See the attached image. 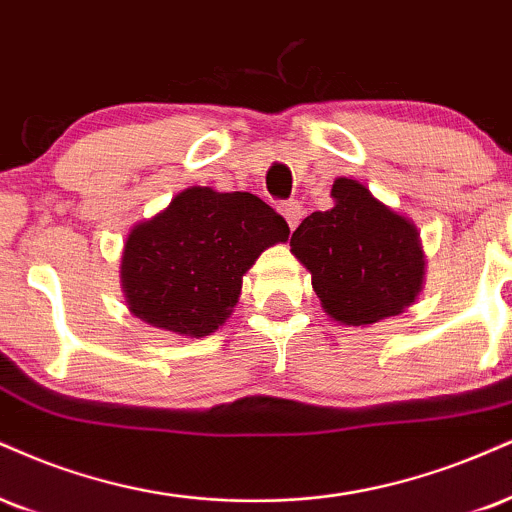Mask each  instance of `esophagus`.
<instances>
[{
    "label": "esophagus",
    "instance_id": "1",
    "mask_svg": "<svg viewBox=\"0 0 512 512\" xmlns=\"http://www.w3.org/2000/svg\"><path fill=\"white\" fill-rule=\"evenodd\" d=\"M279 212L283 214V217H286L288 226H291V231H293L295 226L300 224V219H303L305 209H303V205H300L298 200H291V202H283V205L279 207Z\"/></svg>",
    "mask_w": 512,
    "mask_h": 512
}]
</instances>
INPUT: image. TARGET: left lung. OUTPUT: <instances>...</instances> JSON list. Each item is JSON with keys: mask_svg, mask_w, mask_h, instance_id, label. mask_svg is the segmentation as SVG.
Segmentation results:
<instances>
[{"mask_svg": "<svg viewBox=\"0 0 512 512\" xmlns=\"http://www.w3.org/2000/svg\"><path fill=\"white\" fill-rule=\"evenodd\" d=\"M334 207L312 212L293 231L291 252L310 269L324 312L365 326L415 303L424 281L420 233L353 178H336Z\"/></svg>", "mask_w": 512, "mask_h": 512, "instance_id": "8db88e82", "label": "left lung"}]
</instances>
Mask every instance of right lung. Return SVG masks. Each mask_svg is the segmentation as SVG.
<instances>
[{"instance_id": "obj_1", "label": "right lung", "mask_w": 512, "mask_h": 512, "mask_svg": "<svg viewBox=\"0 0 512 512\" xmlns=\"http://www.w3.org/2000/svg\"><path fill=\"white\" fill-rule=\"evenodd\" d=\"M286 219L252 193L186 188L123 245L128 310L178 336L214 334L238 303L243 274L288 240Z\"/></svg>"}]
</instances>
